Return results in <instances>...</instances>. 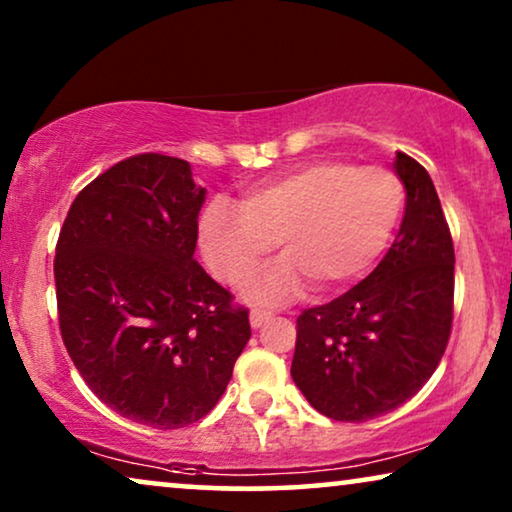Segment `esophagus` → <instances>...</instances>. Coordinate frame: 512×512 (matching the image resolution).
I'll return each mask as SVG.
<instances>
[{
    "label": "esophagus",
    "instance_id": "34e87169",
    "mask_svg": "<svg viewBox=\"0 0 512 512\" xmlns=\"http://www.w3.org/2000/svg\"><path fill=\"white\" fill-rule=\"evenodd\" d=\"M272 319V312H265V310H251V314H249V321H251V326L254 328H258V326H263L265 321H270Z\"/></svg>",
    "mask_w": 512,
    "mask_h": 512
}]
</instances>
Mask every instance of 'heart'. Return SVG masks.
Here are the masks:
<instances>
[{
  "mask_svg": "<svg viewBox=\"0 0 512 512\" xmlns=\"http://www.w3.org/2000/svg\"><path fill=\"white\" fill-rule=\"evenodd\" d=\"M403 212V188L382 167L314 160L249 188L240 207L216 200L198 240L219 282L240 286L279 244L284 258L251 279L254 303H286L310 282L335 289L359 277L387 247Z\"/></svg>",
  "mask_w": 512,
  "mask_h": 512,
  "instance_id": "obj_1",
  "label": "heart"
}]
</instances>
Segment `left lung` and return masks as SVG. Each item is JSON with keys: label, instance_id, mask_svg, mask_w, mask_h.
Listing matches in <instances>:
<instances>
[{"label": "left lung", "instance_id": "1", "mask_svg": "<svg viewBox=\"0 0 512 512\" xmlns=\"http://www.w3.org/2000/svg\"><path fill=\"white\" fill-rule=\"evenodd\" d=\"M405 216L370 275L296 321L291 377L335 422H368L408 401L443 359L454 317V244L429 172L398 151Z\"/></svg>", "mask_w": 512, "mask_h": 512}]
</instances>
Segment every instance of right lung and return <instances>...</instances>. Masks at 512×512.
I'll list each match as a JSON object with an SVG mask.
<instances>
[{
	"label": "right lung",
	"mask_w": 512,
	"mask_h": 512,
	"mask_svg": "<svg viewBox=\"0 0 512 512\" xmlns=\"http://www.w3.org/2000/svg\"><path fill=\"white\" fill-rule=\"evenodd\" d=\"M202 202L186 160L137 153L76 195L55 244L76 370L118 415L163 431L212 412L251 338L247 307L193 258Z\"/></svg>",
	"instance_id": "right-lung-1"
}]
</instances>
